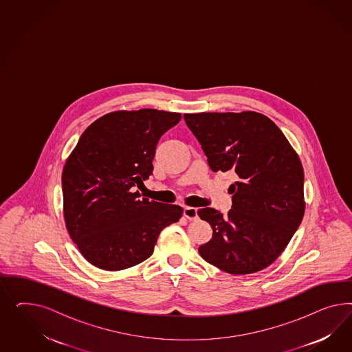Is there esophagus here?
<instances>
[{
  "mask_svg": "<svg viewBox=\"0 0 352 352\" xmlns=\"http://www.w3.org/2000/svg\"><path fill=\"white\" fill-rule=\"evenodd\" d=\"M183 215L190 221H195V219H197V209L191 208V206H186L183 209Z\"/></svg>",
  "mask_w": 352,
  "mask_h": 352,
  "instance_id": "1",
  "label": "esophagus"
}]
</instances>
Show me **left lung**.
<instances>
[{
    "label": "left lung",
    "mask_w": 352,
    "mask_h": 352,
    "mask_svg": "<svg viewBox=\"0 0 352 352\" xmlns=\"http://www.w3.org/2000/svg\"><path fill=\"white\" fill-rule=\"evenodd\" d=\"M210 169L232 170V209L197 214L213 228L199 248L204 259L232 275L254 274L283 253L305 214V174L298 155L274 121L258 112L186 113Z\"/></svg>",
    "instance_id": "1"
}]
</instances>
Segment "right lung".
Instances as JSON below:
<instances>
[{
	"label": "right lung",
	"mask_w": 352,
	"mask_h": 352,
	"mask_svg": "<svg viewBox=\"0 0 352 352\" xmlns=\"http://www.w3.org/2000/svg\"><path fill=\"white\" fill-rule=\"evenodd\" d=\"M181 113L139 109L98 118L82 133L62 174L68 234L93 266L120 271L152 256L161 231L179 221L178 205L142 199L162 134Z\"/></svg>",
	"instance_id": "add662e5"
}]
</instances>
